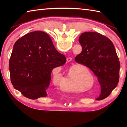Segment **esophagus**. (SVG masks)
I'll list each match as a JSON object with an SVG mask.
<instances>
[{"label": "esophagus", "mask_w": 127, "mask_h": 127, "mask_svg": "<svg viewBox=\"0 0 127 127\" xmlns=\"http://www.w3.org/2000/svg\"><path fill=\"white\" fill-rule=\"evenodd\" d=\"M72 61V59L71 58H68L66 59V61H67L68 62H70Z\"/></svg>", "instance_id": "34e87169"}]
</instances>
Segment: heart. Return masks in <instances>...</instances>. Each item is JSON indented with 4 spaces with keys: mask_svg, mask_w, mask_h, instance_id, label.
Listing matches in <instances>:
<instances>
[{
    "mask_svg": "<svg viewBox=\"0 0 127 127\" xmlns=\"http://www.w3.org/2000/svg\"><path fill=\"white\" fill-rule=\"evenodd\" d=\"M72 76L70 73L68 74V75L65 77H62L61 79H60V80L58 82V85L60 89L63 90L65 92H74V88H73V86L74 85V81L73 79H71ZM69 79V84L71 86L69 89H68L67 87H66L65 86L68 84L67 82L68 79Z\"/></svg>",
    "mask_w": 127,
    "mask_h": 127,
    "instance_id": "b5f03b06",
    "label": "heart"
}]
</instances>
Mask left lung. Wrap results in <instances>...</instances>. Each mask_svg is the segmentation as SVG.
<instances>
[{
    "label": "left lung",
    "instance_id": "obj_1",
    "mask_svg": "<svg viewBox=\"0 0 127 127\" xmlns=\"http://www.w3.org/2000/svg\"><path fill=\"white\" fill-rule=\"evenodd\" d=\"M78 41L82 51L75 61L89 68L97 77L101 94L96 100L104 99L117 86L119 79L120 62L115 47L106 36L95 32L82 33Z\"/></svg>",
    "mask_w": 127,
    "mask_h": 127
}]
</instances>
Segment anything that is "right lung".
<instances>
[{"instance_id":"right-lung-1","label":"right lung","mask_w":127,"mask_h":127,"mask_svg":"<svg viewBox=\"0 0 127 127\" xmlns=\"http://www.w3.org/2000/svg\"><path fill=\"white\" fill-rule=\"evenodd\" d=\"M65 57L42 31L27 33L15 42L9 62L10 81L15 89L30 99L47 96L54 68L63 65Z\"/></svg>"}]
</instances>
